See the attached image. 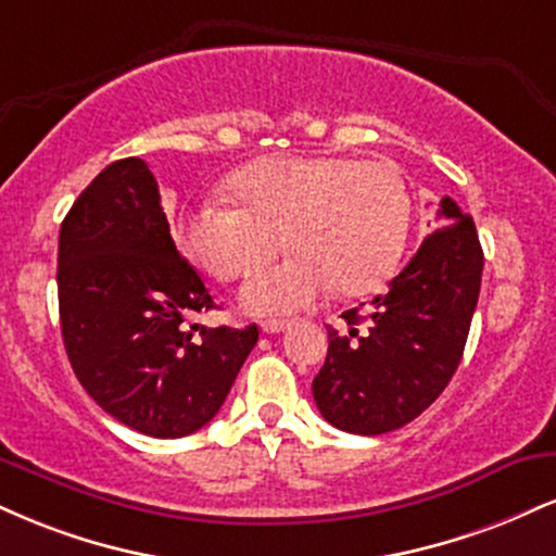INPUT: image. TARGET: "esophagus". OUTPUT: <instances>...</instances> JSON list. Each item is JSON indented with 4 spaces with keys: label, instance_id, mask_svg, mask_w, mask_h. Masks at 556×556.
<instances>
[{
    "label": "esophagus",
    "instance_id": "obj_1",
    "mask_svg": "<svg viewBox=\"0 0 556 556\" xmlns=\"http://www.w3.org/2000/svg\"><path fill=\"white\" fill-rule=\"evenodd\" d=\"M292 326V320H277V318H271V320H264V324H261V331L264 333H279V331H287Z\"/></svg>",
    "mask_w": 556,
    "mask_h": 556
}]
</instances>
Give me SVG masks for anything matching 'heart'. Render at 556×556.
Here are the masks:
<instances>
[{"label": "heart", "mask_w": 556, "mask_h": 556, "mask_svg": "<svg viewBox=\"0 0 556 556\" xmlns=\"http://www.w3.org/2000/svg\"><path fill=\"white\" fill-rule=\"evenodd\" d=\"M240 207L204 199L180 219V245L219 282L249 277L285 245L292 253L243 287L245 311L292 313L333 290L376 292L396 271L412 193L386 160L269 155L227 180Z\"/></svg>", "instance_id": "1"}]
</instances>
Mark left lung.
I'll list each match as a JSON object with an SVG mask.
<instances>
[{
	"label": "left lung",
	"instance_id": "left-lung-1",
	"mask_svg": "<svg viewBox=\"0 0 556 556\" xmlns=\"http://www.w3.org/2000/svg\"><path fill=\"white\" fill-rule=\"evenodd\" d=\"M438 223L367 316L352 307L342 313L350 331L329 329V354L313 378V399L339 430H399L456 372L477 311L484 253L473 219L451 197L440 202ZM359 323L366 324L363 332L356 331Z\"/></svg>",
	"mask_w": 556,
	"mask_h": 556
}]
</instances>
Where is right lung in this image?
Instances as JSON below:
<instances>
[{
  "instance_id": "1",
  "label": "right lung",
  "mask_w": 556,
  "mask_h": 556,
  "mask_svg": "<svg viewBox=\"0 0 556 556\" xmlns=\"http://www.w3.org/2000/svg\"><path fill=\"white\" fill-rule=\"evenodd\" d=\"M59 318L72 370L103 412L150 438L210 422L258 326L191 324L214 300L180 256L144 160L111 163L59 230Z\"/></svg>"
}]
</instances>
